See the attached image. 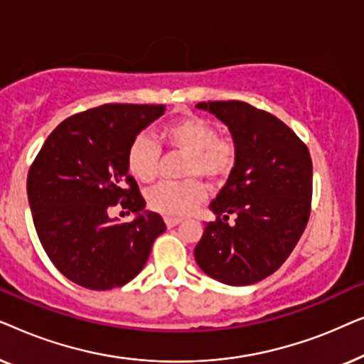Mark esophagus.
<instances>
[{
  "instance_id": "34e87169",
  "label": "esophagus",
  "mask_w": 364,
  "mask_h": 364,
  "mask_svg": "<svg viewBox=\"0 0 364 364\" xmlns=\"http://www.w3.org/2000/svg\"><path fill=\"white\" fill-rule=\"evenodd\" d=\"M164 220H166V225H167L168 228H172V227L178 225V223L182 222V218H177V217H166V218H164Z\"/></svg>"
}]
</instances>
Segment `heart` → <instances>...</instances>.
<instances>
[{"instance_id": "1", "label": "heart", "mask_w": 364, "mask_h": 364, "mask_svg": "<svg viewBox=\"0 0 364 364\" xmlns=\"http://www.w3.org/2000/svg\"><path fill=\"white\" fill-rule=\"evenodd\" d=\"M161 137L167 149L187 156L182 183H159L147 193V205L162 215L183 217L205 200L207 188L222 186L237 166L238 147L230 136H220L217 126L205 117L188 114L166 124ZM161 152L152 139L137 136L127 149V171L139 182L149 183L157 177Z\"/></svg>"}]
</instances>
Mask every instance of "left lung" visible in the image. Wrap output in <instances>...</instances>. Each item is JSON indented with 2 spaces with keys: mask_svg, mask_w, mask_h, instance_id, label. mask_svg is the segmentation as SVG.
Returning <instances> with one entry per match:
<instances>
[{
  "mask_svg": "<svg viewBox=\"0 0 364 364\" xmlns=\"http://www.w3.org/2000/svg\"><path fill=\"white\" fill-rule=\"evenodd\" d=\"M227 124L238 147L237 166L210 208L193 255L227 285H252L290 257L311 212L313 166L306 144L273 114L242 101L198 102ZM230 215L236 222L228 223Z\"/></svg>",
  "mask_w": 364,
  "mask_h": 364,
  "instance_id": "left-lung-1",
  "label": "left lung"
}]
</instances>
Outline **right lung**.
<instances>
[{
    "label": "right lung",
    "instance_id": "right-lung-1",
    "mask_svg": "<svg viewBox=\"0 0 364 364\" xmlns=\"http://www.w3.org/2000/svg\"><path fill=\"white\" fill-rule=\"evenodd\" d=\"M166 107L104 104L64 119L28 172V200L39 242L54 267L89 290H112L146 265L166 223L146 207L126 156L131 142ZM121 205L136 221L108 217Z\"/></svg>",
    "mask_w": 364,
    "mask_h": 364
}]
</instances>
